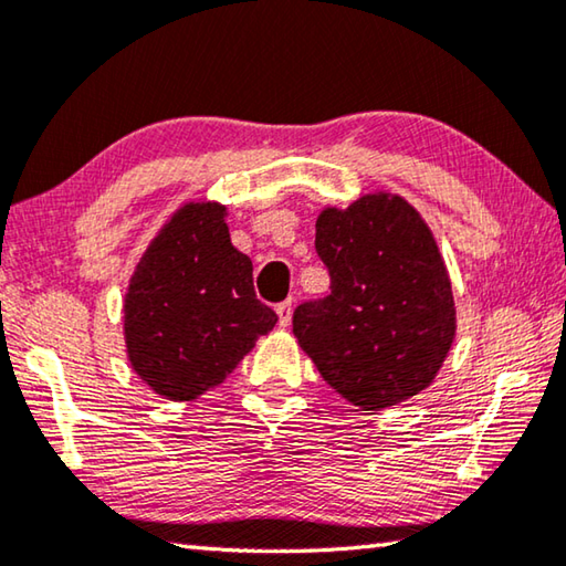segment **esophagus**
<instances>
[{"mask_svg": "<svg viewBox=\"0 0 566 566\" xmlns=\"http://www.w3.org/2000/svg\"><path fill=\"white\" fill-rule=\"evenodd\" d=\"M276 317H280L282 327H286V324L292 322V300H284L276 304Z\"/></svg>", "mask_w": 566, "mask_h": 566, "instance_id": "obj_1", "label": "esophagus"}]
</instances>
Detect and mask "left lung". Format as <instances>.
<instances>
[{"instance_id":"left-lung-1","label":"left lung","mask_w":566,"mask_h":566,"mask_svg":"<svg viewBox=\"0 0 566 566\" xmlns=\"http://www.w3.org/2000/svg\"><path fill=\"white\" fill-rule=\"evenodd\" d=\"M314 247L332 292L296 306L292 332L324 381L364 411L432 385L454 342V296L417 209L385 191L324 209Z\"/></svg>"}]
</instances>
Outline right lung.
I'll return each instance as SVG.
<instances>
[{
	"label": "right lung",
	"mask_w": 566,
	"mask_h": 566,
	"mask_svg": "<svg viewBox=\"0 0 566 566\" xmlns=\"http://www.w3.org/2000/svg\"><path fill=\"white\" fill-rule=\"evenodd\" d=\"M274 324L254 294L252 260L234 249L224 207L212 202H189L169 219L124 296L132 367L171 401L222 385Z\"/></svg>",
	"instance_id": "right-lung-1"
}]
</instances>
